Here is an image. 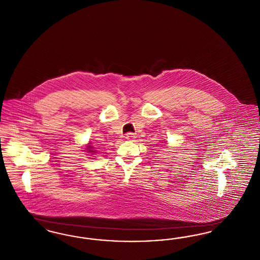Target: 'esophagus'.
Here are the masks:
<instances>
[{
  "label": "esophagus",
  "instance_id": "esophagus-1",
  "mask_svg": "<svg viewBox=\"0 0 260 260\" xmlns=\"http://www.w3.org/2000/svg\"><path fill=\"white\" fill-rule=\"evenodd\" d=\"M125 139L128 140V141H134L135 139V135L132 134V133H128V134L125 135Z\"/></svg>",
  "mask_w": 260,
  "mask_h": 260
}]
</instances>
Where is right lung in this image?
I'll use <instances>...</instances> for the list:
<instances>
[{
    "label": "right lung",
    "instance_id": "obj_1",
    "mask_svg": "<svg viewBox=\"0 0 260 260\" xmlns=\"http://www.w3.org/2000/svg\"><path fill=\"white\" fill-rule=\"evenodd\" d=\"M88 151L87 152H89V153H93L94 151H93V147L92 146H87V148H86Z\"/></svg>",
    "mask_w": 260,
    "mask_h": 260
}]
</instances>
